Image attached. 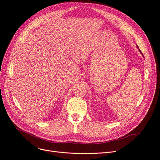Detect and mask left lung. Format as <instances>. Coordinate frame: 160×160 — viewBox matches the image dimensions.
Here are the masks:
<instances>
[{
  "mask_svg": "<svg viewBox=\"0 0 160 160\" xmlns=\"http://www.w3.org/2000/svg\"><path fill=\"white\" fill-rule=\"evenodd\" d=\"M137 48H138V46H137ZM139 51H140V53H141V54H142V52H141V50H139ZM142 55H143V54H142Z\"/></svg>",
  "mask_w": 160,
  "mask_h": 160,
  "instance_id": "1",
  "label": "left lung"
}]
</instances>
